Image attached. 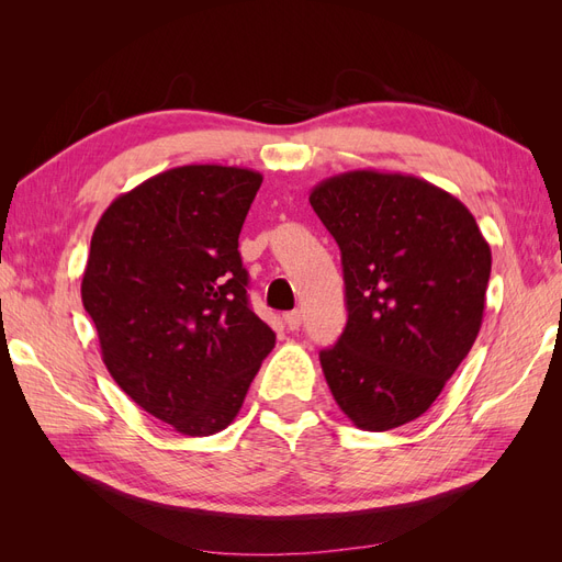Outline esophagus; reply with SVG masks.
Instances as JSON below:
<instances>
[{
	"mask_svg": "<svg viewBox=\"0 0 562 562\" xmlns=\"http://www.w3.org/2000/svg\"><path fill=\"white\" fill-rule=\"evenodd\" d=\"M283 323L288 326V330H297L302 326V312L295 310V312H288L283 316Z\"/></svg>",
	"mask_w": 562,
	"mask_h": 562,
	"instance_id": "esophagus-1",
	"label": "esophagus"
}]
</instances>
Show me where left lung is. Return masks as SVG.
I'll return each instance as SVG.
<instances>
[{"label":"left lung","mask_w":562,"mask_h":562,"mask_svg":"<svg viewBox=\"0 0 562 562\" xmlns=\"http://www.w3.org/2000/svg\"><path fill=\"white\" fill-rule=\"evenodd\" d=\"M312 209L342 252L347 326L318 353L356 427L424 415L479 337L492 252L462 201L403 173L318 182Z\"/></svg>","instance_id":"obj_1"}]
</instances>
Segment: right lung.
Returning a JSON list of instances; mask_svg holds the SVG:
<instances>
[{"instance_id": "add662e5", "label": "right lung", "mask_w": 562, "mask_h": 562, "mask_svg": "<svg viewBox=\"0 0 562 562\" xmlns=\"http://www.w3.org/2000/svg\"><path fill=\"white\" fill-rule=\"evenodd\" d=\"M262 176L178 166L116 196L81 279L112 380L182 436L239 415L277 335L248 307L239 234Z\"/></svg>"}]
</instances>
